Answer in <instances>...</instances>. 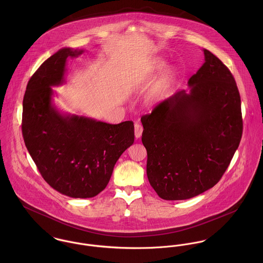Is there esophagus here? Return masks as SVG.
I'll use <instances>...</instances> for the list:
<instances>
[{
	"label": "esophagus",
	"instance_id": "34e87169",
	"mask_svg": "<svg viewBox=\"0 0 263 263\" xmlns=\"http://www.w3.org/2000/svg\"><path fill=\"white\" fill-rule=\"evenodd\" d=\"M143 134V126L141 125V123L136 122L135 123V136L137 139H140L142 137Z\"/></svg>",
	"mask_w": 263,
	"mask_h": 263
}]
</instances>
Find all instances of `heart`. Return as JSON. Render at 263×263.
Segmentation results:
<instances>
[{"mask_svg":"<svg viewBox=\"0 0 263 263\" xmlns=\"http://www.w3.org/2000/svg\"><path fill=\"white\" fill-rule=\"evenodd\" d=\"M165 67V64L164 62H158L157 66H156V69L159 71V70H162L163 68ZM173 80H174V74L173 72L169 71L167 72L165 75L163 76V78L161 79V82L160 84L153 90V92L151 93L150 99L152 101H158L162 98L164 92L167 90V88L173 83Z\"/></svg>","mask_w":263,"mask_h":263,"instance_id":"obj_1","label":"heart"}]
</instances>
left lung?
Masks as SVG:
<instances>
[{"label": "left lung", "mask_w": 263, "mask_h": 263, "mask_svg": "<svg viewBox=\"0 0 263 263\" xmlns=\"http://www.w3.org/2000/svg\"><path fill=\"white\" fill-rule=\"evenodd\" d=\"M179 91L143 115L151 186L166 200L194 197L215 186L239 147L241 98L230 70L210 50Z\"/></svg>", "instance_id": "1"}]
</instances>
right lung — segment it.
I'll return each mask as SVG.
<instances>
[{
    "instance_id": "right-lung-1",
    "label": "right lung",
    "mask_w": 263,
    "mask_h": 263,
    "mask_svg": "<svg viewBox=\"0 0 263 263\" xmlns=\"http://www.w3.org/2000/svg\"><path fill=\"white\" fill-rule=\"evenodd\" d=\"M83 50L62 48L30 78L23 98L22 135L43 179L57 191L88 198L108 184L121 154L135 141L134 122L110 124L63 115L51 103V86L64 82L66 62Z\"/></svg>"
}]
</instances>
